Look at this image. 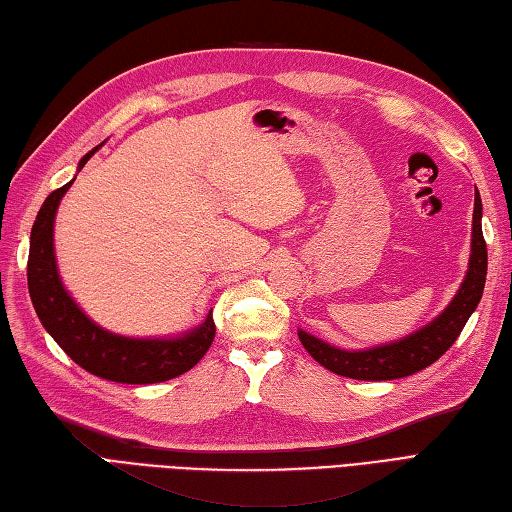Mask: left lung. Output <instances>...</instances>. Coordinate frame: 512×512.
Wrapping results in <instances>:
<instances>
[{
  "label": "left lung",
  "instance_id": "8db88e82",
  "mask_svg": "<svg viewBox=\"0 0 512 512\" xmlns=\"http://www.w3.org/2000/svg\"><path fill=\"white\" fill-rule=\"evenodd\" d=\"M471 241L473 245L467 278H464L456 298L451 300V304L442 311V315H438L429 326L420 328V331L401 339V342L359 352L339 350L335 346L320 342L317 337L300 331L298 335L302 346L326 370L359 381L401 379L431 366V363L438 361L453 346V342H456L464 324H467L471 313L475 311V306L480 304L484 291L488 256L486 241L482 234V199L478 195V190H475Z\"/></svg>",
  "mask_w": 512,
  "mask_h": 512
}]
</instances>
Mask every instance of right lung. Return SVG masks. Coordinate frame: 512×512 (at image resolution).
<instances>
[{
  "label": "right lung",
  "instance_id": "add662e5",
  "mask_svg": "<svg viewBox=\"0 0 512 512\" xmlns=\"http://www.w3.org/2000/svg\"><path fill=\"white\" fill-rule=\"evenodd\" d=\"M94 153L96 149L87 153L81 166ZM70 186L72 181L50 192L30 232L28 291L45 331L83 370L116 383H160L197 366L217 333L212 313L199 328L179 339H129L111 335L89 322L65 293L56 274L52 227L59 201Z\"/></svg>",
  "mask_w": 512,
  "mask_h": 512
}]
</instances>
